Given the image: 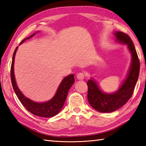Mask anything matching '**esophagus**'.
I'll use <instances>...</instances> for the list:
<instances>
[{
	"mask_svg": "<svg viewBox=\"0 0 146 146\" xmlns=\"http://www.w3.org/2000/svg\"><path fill=\"white\" fill-rule=\"evenodd\" d=\"M76 78H78V80L84 79V78H85V74H84V73H82V72L78 73V74H77V75H76Z\"/></svg>",
	"mask_w": 146,
	"mask_h": 146,
	"instance_id": "esophagus-1",
	"label": "esophagus"
}]
</instances>
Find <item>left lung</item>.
I'll use <instances>...</instances> for the list:
<instances>
[{
  "label": "left lung",
  "mask_w": 146,
  "mask_h": 146,
  "mask_svg": "<svg viewBox=\"0 0 146 146\" xmlns=\"http://www.w3.org/2000/svg\"><path fill=\"white\" fill-rule=\"evenodd\" d=\"M114 35L117 42L127 45L132 54V61L127 78L119 89L113 94H105L102 92L92 79L88 81V102L94 109L103 113L115 111L127 102L134 93L140 70V62L131 38L120 31H115Z\"/></svg>",
  "instance_id": "obj_1"
}]
</instances>
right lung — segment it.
Segmentation results:
<instances>
[{
	"label": "right lung",
	"mask_w": 146,
	"mask_h": 146,
	"mask_svg": "<svg viewBox=\"0 0 146 146\" xmlns=\"http://www.w3.org/2000/svg\"><path fill=\"white\" fill-rule=\"evenodd\" d=\"M35 35V33H34L31 36L28 37V38L24 39L20 42V44L25 41L26 39L31 38ZM17 48L18 47L15 48L13 54L11 68V78L12 87H13L14 90L17 98L21 102V104L24 105V107L29 111H30L31 113L35 115L46 118L51 117L56 115L60 112L61 108H63L64 102L66 101L68 91H69L70 88L73 85L74 82H75L74 75L71 74V75H68L64 78V79L61 82L60 86H59L56 94L50 100L43 102V103H38V102H35L30 100L29 98L26 97L25 96L22 94L18 88L15 80L14 64L15 56L17 50Z\"/></svg>",
	"instance_id": "add662e5"
}]
</instances>
